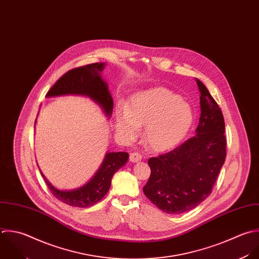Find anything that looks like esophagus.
Segmentation results:
<instances>
[{
  "label": "esophagus",
  "mask_w": 259,
  "mask_h": 259,
  "mask_svg": "<svg viewBox=\"0 0 259 259\" xmlns=\"http://www.w3.org/2000/svg\"><path fill=\"white\" fill-rule=\"evenodd\" d=\"M129 159H130L131 162H138L142 159V155L138 152H132L129 155Z\"/></svg>",
  "instance_id": "obj_1"
}]
</instances>
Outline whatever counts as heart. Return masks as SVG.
Returning a JSON list of instances; mask_svg holds the SVG:
<instances>
[{
	"mask_svg": "<svg viewBox=\"0 0 259 259\" xmlns=\"http://www.w3.org/2000/svg\"><path fill=\"white\" fill-rule=\"evenodd\" d=\"M193 122L190 106L166 89H153L136 94L128 108L117 115V131L132 140L145 126L144 141L155 151L176 146L187 134Z\"/></svg>",
	"mask_w": 259,
	"mask_h": 259,
	"instance_id": "heart-1",
	"label": "heart"
}]
</instances>
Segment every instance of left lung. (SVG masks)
I'll return each mask as SVG.
<instances>
[{
	"label": "left lung",
	"instance_id": "1",
	"mask_svg": "<svg viewBox=\"0 0 259 259\" xmlns=\"http://www.w3.org/2000/svg\"><path fill=\"white\" fill-rule=\"evenodd\" d=\"M197 83L202 111L197 134L148 160L151 174L143 193L167 214L186 213L206 200L227 155L222 111L205 84L199 79Z\"/></svg>",
	"mask_w": 259,
	"mask_h": 259
}]
</instances>
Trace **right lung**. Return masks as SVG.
I'll list each match as a JSON object with an SVG mask.
<instances>
[{
  "instance_id": "add662e5",
  "label": "right lung",
  "mask_w": 259,
  "mask_h": 259,
  "mask_svg": "<svg viewBox=\"0 0 259 259\" xmlns=\"http://www.w3.org/2000/svg\"><path fill=\"white\" fill-rule=\"evenodd\" d=\"M104 63H91L75 67L65 72L48 91L46 97L61 95H84L102 106L110 116L113 110V99L108 84L101 78L100 72ZM127 152H109L95 177L83 187L73 191H59L52 187L42 175L52 195L60 202L76 208H88L100 202L108 193L114 174L128 160Z\"/></svg>"
}]
</instances>
